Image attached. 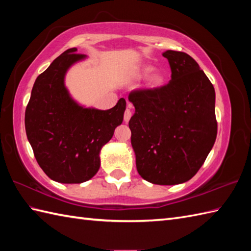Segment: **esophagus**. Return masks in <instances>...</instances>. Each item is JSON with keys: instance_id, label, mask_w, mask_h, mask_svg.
I'll return each mask as SVG.
<instances>
[{"instance_id": "esophagus-1", "label": "esophagus", "mask_w": 251, "mask_h": 251, "mask_svg": "<svg viewBox=\"0 0 251 251\" xmlns=\"http://www.w3.org/2000/svg\"><path fill=\"white\" fill-rule=\"evenodd\" d=\"M129 108H130V106H129ZM130 117H131V111H130V109H126L125 113H124V121L126 123H128L129 120H130Z\"/></svg>"}]
</instances>
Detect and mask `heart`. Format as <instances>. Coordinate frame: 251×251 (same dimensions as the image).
<instances>
[{
	"instance_id": "b5f03b06",
	"label": "heart",
	"mask_w": 251,
	"mask_h": 251,
	"mask_svg": "<svg viewBox=\"0 0 251 251\" xmlns=\"http://www.w3.org/2000/svg\"><path fill=\"white\" fill-rule=\"evenodd\" d=\"M153 70V68L151 66H143L142 68H140L139 70H138V73H137V76L138 77H141V76H145L147 75L149 73L151 74L147 77V84L148 86L150 88H159L162 87L163 85L165 84V75L164 73L158 71V70Z\"/></svg>"
}]
</instances>
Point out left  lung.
I'll list each match as a JSON object with an SVG mask.
<instances>
[{"label":"left lung","instance_id":"8db88e82","mask_svg":"<svg viewBox=\"0 0 251 251\" xmlns=\"http://www.w3.org/2000/svg\"><path fill=\"white\" fill-rule=\"evenodd\" d=\"M172 79L128 96L135 113L128 123L137 170L153 184L186 182L215 145V88L193 58L166 50Z\"/></svg>","mask_w":251,"mask_h":251}]
</instances>
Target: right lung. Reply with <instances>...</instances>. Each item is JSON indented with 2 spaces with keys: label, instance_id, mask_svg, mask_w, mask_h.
<instances>
[{
  "label": "right lung",
  "instance_id": "add662e5",
  "mask_svg": "<svg viewBox=\"0 0 251 251\" xmlns=\"http://www.w3.org/2000/svg\"><path fill=\"white\" fill-rule=\"evenodd\" d=\"M69 49L36 77L25 115L28 140L40 167L60 183H82L100 168V151L122 124L126 101L99 110L79 104L65 84L66 74L86 55Z\"/></svg>",
  "mask_w": 251,
  "mask_h": 251
}]
</instances>
